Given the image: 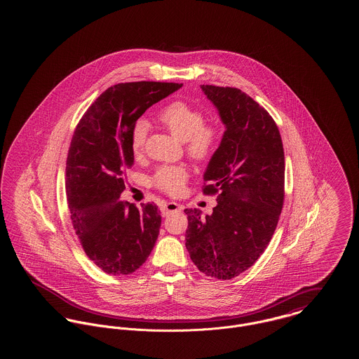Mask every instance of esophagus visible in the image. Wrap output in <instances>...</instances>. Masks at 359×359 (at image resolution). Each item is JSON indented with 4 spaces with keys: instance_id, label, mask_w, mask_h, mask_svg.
<instances>
[{
    "instance_id": "34e87169",
    "label": "esophagus",
    "mask_w": 359,
    "mask_h": 359,
    "mask_svg": "<svg viewBox=\"0 0 359 359\" xmlns=\"http://www.w3.org/2000/svg\"><path fill=\"white\" fill-rule=\"evenodd\" d=\"M182 210V205H177L176 202H167L165 205H161V212L163 215H168L173 211H180Z\"/></svg>"
}]
</instances>
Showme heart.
Listing matches in <instances>:
<instances>
[{
    "label": "heart",
    "instance_id": "1",
    "mask_svg": "<svg viewBox=\"0 0 359 359\" xmlns=\"http://www.w3.org/2000/svg\"><path fill=\"white\" fill-rule=\"evenodd\" d=\"M160 122L179 141H187L189 156L198 161L208 158L218 142V129L205 123V114L194 104L184 101H175L167 104L158 114ZM148 132L147 121L138 120L130 133V145L133 154H140L144 149ZM188 171L182 165H163L157 168L152 177L154 187L177 195L186 184Z\"/></svg>",
    "mask_w": 359,
    "mask_h": 359
}]
</instances>
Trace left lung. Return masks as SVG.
<instances>
[{
  "instance_id": "1",
  "label": "left lung",
  "mask_w": 359,
  "mask_h": 359,
  "mask_svg": "<svg viewBox=\"0 0 359 359\" xmlns=\"http://www.w3.org/2000/svg\"><path fill=\"white\" fill-rule=\"evenodd\" d=\"M224 125L203 180L211 215L187 214L186 248L202 273L230 280L249 269L273 236L284 202L283 141L269 113L234 87L202 85Z\"/></svg>"
}]
</instances>
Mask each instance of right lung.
Instances as JSON below:
<instances>
[{
    "label": "right lung",
    "mask_w": 359,
    "mask_h": 359,
    "mask_svg": "<svg viewBox=\"0 0 359 359\" xmlns=\"http://www.w3.org/2000/svg\"><path fill=\"white\" fill-rule=\"evenodd\" d=\"M183 85L132 82L109 87L79 121L69 145L66 191L76 236L107 274H130L147 261L161 226L154 203L120 201L123 172L135 164L130 133L154 103Z\"/></svg>",
    "instance_id": "obj_1"
}]
</instances>
